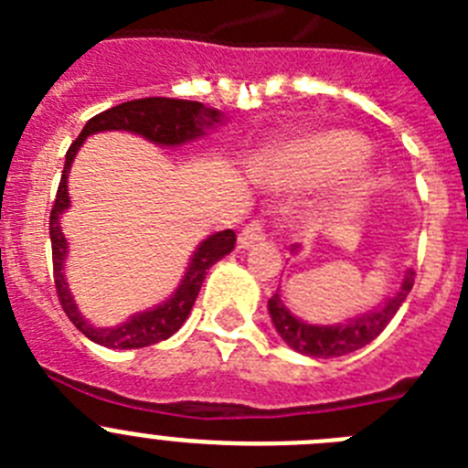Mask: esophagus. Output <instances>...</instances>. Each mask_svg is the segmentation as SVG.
Masks as SVG:
<instances>
[{"label": "esophagus", "mask_w": 468, "mask_h": 468, "mask_svg": "<svg viewBox=\"0 0 468 468\" xmlns=\"http://www.w3.org/2000/svg\"><path fill=\"white\" fill-rule=\"evenodd\" d=\"M267 239V231H264V222L262 220H253L250 225H246L239 234V243L241 248H253L258 243H262Z\"/></svg>", "instance_id": "34e87169"}]
</instances>
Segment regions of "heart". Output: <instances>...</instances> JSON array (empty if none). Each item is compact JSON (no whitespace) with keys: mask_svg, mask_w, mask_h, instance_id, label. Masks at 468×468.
<instances>
[{"mask_svg":"<svg viewBox=\"0 0 468 468\" xmlns=\"http://www.w3.org/2000/svg\"><path fill=\"white\" fill-rule=\"evenodd\" d=\"M366 150V140L351 131H321L295 140L285 150L283 164L300 183H321L358 164Z\"/></svg>","mask_w":468,"mask_h":468,"instance_id":"b5f03b06","label":"heart"}]
</instances>
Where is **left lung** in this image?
Here are the masks:
<instances>
[{"mask_svg": "<svg viewBox=\"0 0 468 468\" xmlns=\"http://www.w3.org/2000/svg\"><path fill=\"white\" fill-rule=\"evenodd\" d=\"M412 283H415V271H408L399 292L387 304H382L375 312L366 314V316L354 318V321H349L345 325L304 324V321L295 318L283 307L279 291L270 297V314L281 337L288 342V346H292L300 354H307V356L314 358L345 356V354H351V351L370 345L387 328L388 321L396 316L399 307L403 304L405 297H408V292L412 291Z\"/></svg>", "mask_w": 468, "mask_h": 468, "instance_id": "left-lung-1", "label": "left lung"}]
</instances>
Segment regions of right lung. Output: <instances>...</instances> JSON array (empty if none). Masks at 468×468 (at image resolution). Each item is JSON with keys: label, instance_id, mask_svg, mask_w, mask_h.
<instances>
[{"label": "right lung", "instance_id": "obj_1", "mask_svg": "<svg viewBox=\"0 0 468 468\" xmlns=\"http://www.w3.org/2000/svg\"><path fill=\"white\" fill-rule=\"evenodd\" d=\"M220 122V112L210 110V107L201 105L197 101H177V98H138V101L122 102L117 107L95 114L89 119L80 138L69 144L68 154H65V168L60 176V185L56 192V204L51 208V218H48V231H51V253H53V283H56L58 300L60 307L68 314V318L77 325V330L93 340L95 345L110 346V349H140V346L156 345L161 340H168L180 325L185 324V318L192 312V304L197 300L201 283H204L206 274L218 260L231 253V248L237 243V234L234 229L218 231L213 237L206 239L201 246L197 248L189 270L185 274L183 283L176 291L171 300L159 304L152 312H143L133 316L126 324L117 325V328H93L81 318L80 309L74 307V300L68 291L63 276V260L68 255V241H65L63 231H60V213L69 206L68 197V173L72 166L74 154L80 150V144L84 143L86 135L98 133V131H131L143 138L152 140L156 144H180L187 140L204 135L208 128Z\"/></svg>", "mask_w": 468, "mask_h": 468}]
</instances>
